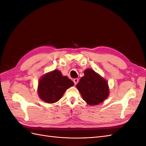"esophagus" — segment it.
Wrapping results in <instances>:
<instances>
[{"instance_id": "obj_1", "label": "esophagus", "mask_w": 146, "mask_h": 146, "mask_svg": "<svg viewBox=\"0 0 146 146\" xmlns=\"http://www.w3.org/2000/svg\"><path fill=\"white\" fill-rule=\"evenodd\" d=\"M73 82L75 85H77V83L78 82V78H74L73 80Z\"/></svg>"}]
</instances>
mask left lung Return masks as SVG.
<instances>
[{
    "label": "left lung",
    "mask_w": 146,
    "mask_h": 146,
    "mask_svg": "<svg viewBox=\"0 0 146 146\" xmlns=\"http://www.w3.org/2000/svg\"><path fill=\"white\" fill-rule=\"evenodd\" d=\"M76 87L83 99L90 105L103 102L109 95L107 82L92 69H87L84 71V76L80 78Z\"/></svg>",
    "instance_id": "left-lung-1"
}]
</instances>
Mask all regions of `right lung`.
<instances>
[{
    "instance_id": "obj_1",
    "label": "right lung",
    "mask_w": 146,
    "mask_h": 146,
    "mask_svg": "<svg viewBox=\"0 0 146 146\" xmlns=\"http://www.w3.org/2000/svg\"><path fill=\"white\" fill-rule=\"evenodd\" d=\"M74 83L55 69L44 75L38 83V94L41 100L48 104L58 101L66 90L74 86Z\"/></svg>"
}]
</instances>
